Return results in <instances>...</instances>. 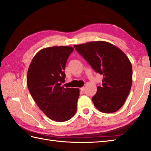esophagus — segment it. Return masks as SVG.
<instances>
[{
    "mask_svg": "<svg viewBox=\"0 0 151 151\" xmlns=\"http://www.w3.org/2000/svg\"><path fill=\"white\" fill-rule=\"evenodd\" d=\"M85 87H82V88H81V90L82 91H85Z\"/></svg>",
    "mask_w": 151,
    "mask_h": 151,
    "instance_id": "34e87169",
    "label": "esophagus"
}]
</instances>
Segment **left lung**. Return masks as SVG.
Here are the masks:
<instances>
[{"label":"left lung","mask_w":151,"mask_h":151,"mask_svg":"<svg viewBox=\"0 0 151 151\" xmlns=\"http://www.w3.org/2000/svg\"><path fill=\"white\" fill-rule=\"evenodd\" d=\"M75 49L96 72L103 75L92 101L103 113H113L123 106L132 83V64L126 54L110 43L91 41L75 45Z\"/></svg>","instance_id":"1"}]
</instances>
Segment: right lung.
I'll use <instances>...</instances> for the list:
<instances>
[{
  "label": "right lung",
  "instance_id": "right-lung-1",
  "mask_svg": "<svg viewBox=\"0 0 151 151\" xmlns=\"http://www.w3.org/2000/svg\"><path fill=\"white\" fill-rule=\"evenodd\" d=\"M73 50L69 46L41 49L28 70L27 83L32 97L48 117L57 122L69 120L77 110L79 89L62 86L67 60Z\"/></svg>",
  "mask_w": 151,
  "mask_h": 151
}]
</instances>
